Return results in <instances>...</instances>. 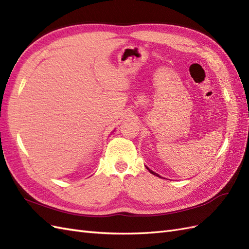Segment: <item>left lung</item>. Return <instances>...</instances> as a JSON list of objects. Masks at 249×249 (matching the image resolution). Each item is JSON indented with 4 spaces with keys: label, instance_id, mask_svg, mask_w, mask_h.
I'll use <instances>...</instances> for the list:
<instances>
[{
    "label": "left lung",
    "instance_id": "8db88e82",
    "mask_svg": "<svg viewBox=\"0 0 249 249\" xmlns=\"http://www.w3.org/2000/svg\"><path fill=\"white\" fill-rule=\"evenodd\" d=\"M146 168H147V167H146ZM147 169H148V170H149V172H150V173H152V174H153V175H155V176H159V177H160V175H159V174H158V173H155V172H153V171H151V170H150V169H149V168H147Z\"/></svg>",
    "mask_w": 249,
    "mask_h": 249
}]
</instances>
